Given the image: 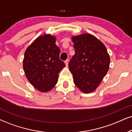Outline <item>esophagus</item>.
<instances>
[{"mask_svg": "<svg viewBox=\"0 0 132 132\" xmlns=\"http://www.w3.org/2000/svg\"><path fill=\"white\" fill-rule=\"evenodd\" d=\"M65 63L66 66H68V64H69V59H67L65 61Z\"/></svg>", "mask_w": 132, "mask_h": 132, "instance_id": "esophagus-1", "label": "esophagus"}]
</instances>
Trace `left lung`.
Instances as JSON below:
<instances>
[{
	"instance_id": "1",
	"label": "left lung",
	"mask_w": 132,
	"mask_h": 132,
	"mask_svg": "<svg viewBox=\"0 0 132 132\" xmlns=\"http://www.w3.org/2000/svg\"><path fill=\"white\" fill-rule=\"evenodd\" d=\"M75 54L69 62L73 81L82 92L95 90L109 70L110 56L105 45L91 34L72 37Z\"/></svg>"
}]
</instances>
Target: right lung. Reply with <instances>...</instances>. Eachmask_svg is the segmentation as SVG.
Here are the masks:
<instances>
[{"label":"right lung","instance_id":"right-lung-1","mask_svg":"<svg viewBox=\"0 0 132 132\" xmlns=\"http://www.w3.org/2000/svg\"><path fill=\"white\" fill-rule=\"evenodd\" d=\"M56 38L50 34L40 36L26 50L23 60L25 75L30 84L40 92H48L58 81L65 64L59 59Z\"/></svg>","mask_w":132,"mask_h":132}]
</instances>
